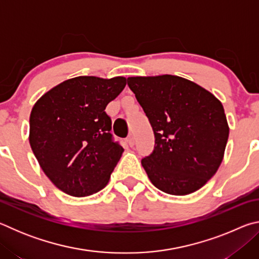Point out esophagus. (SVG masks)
Segmentation results:
<instances>
[{"label": "esophagus", "mask_w": 259, "mask_h": 259, "mask_svg": "<svg viewBox=\"0 0 259 259\" xmlns=\"http://www.w3.org/2000/svg\"><path fill=\"white\" fill-rule=\"evenodd\" d=\"M126 142H128V145L133 147L135 145V137L133 135H130L128 138H126Z\"/></svg>", "instance_id": "34e87169"}]
</instances>
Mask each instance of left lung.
<instances>
[{
  "label": "left lung",
  "instance_id": "obj_1",
  "mask_svg": "<svg viewBox=\"0 0 259 259\" xmlns=\"http://www.w3.org/2000/svg\"><path fill=\"white\" fill-rule=\"evenodd\" d=\"M128 85L154 131V151L142 160L153 185L171 195L200 190L224 159L230 126L221 100L170 74L131 76Z\"/></svg>",
  "mask_w": 259,
  "mask_h": 259
}]
</instances>
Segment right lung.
I'll use <instances>...</instances> for the list:
<instances>
[{
	"mask_svg": "<svg viewBox=\"0 0 259 259\" xmlns=\"http://www.w3.org/2000/svg\"><path fill=\"white\" fill-rule=\"evenodd\" d=\"M125 84L124 76H77L34 104L29 145L43 172L66 194L89 196L108 184L124 150L112 140L105 108Z\"/></svg>",
	"mask_w": 259,
	"mask_h": 259,
	"instance_id": "obj_1",
	"label": "right lung"
}]
</instances>
